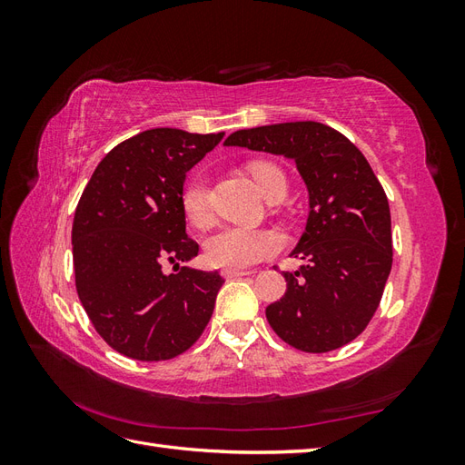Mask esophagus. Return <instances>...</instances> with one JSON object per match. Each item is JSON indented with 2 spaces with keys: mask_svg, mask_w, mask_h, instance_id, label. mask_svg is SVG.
Masks as SVG:
<instances>
[{
  "mask_svg": "<svg viewBox=\"0 0 465 465\" xmlns=\"http://www.w3.org/2000/svg\"><path fill=\"white\" fill-rule=\"evenodd\" d=\"M244 275H254V272H250V270H224L223 272V277H227V279L244 277Z\"/></svg>",
  "mask_w": 465,
  "mask_h": 465,
  "instance_id": "obj_1",
  "label": "esophagus"
}]
</instances>
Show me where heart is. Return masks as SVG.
<instances>
[{"label": "heart", "mask_w": 465, "mask_h": 465, "mask_svg": "<svg viewBox=\"0 0 465 465\" xmlns=\"http://www.w3.org/2000/svg\"><path fill=\"white\" fill-rule=\"evenodd\" d=\"M250 174L267 200L285 195L287 178L273 163L256 161L250 164ZM180 205L184 217L205 227L213 219L211 209L209 182L203 174H193L180 195ZM281 246V238L275 231L263 227H244V224H223L211 232L205 241V260L221 270H246L267 258H272Z\"/></svg>", "instance_id": "obj_1"}]
</instances>
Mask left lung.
Returning <instances> with one entry per match:
<instances>
[{
	"label": "left lung",
	"mask_w": 465,
	"mask_h": 465,
	"mask_svg": "<svg viewBox=\"0 0 465 465\" xmlns=\"http://www.w3.org/2000/svg\"><path fill=\"white\" fill-rule=\"evenodd\" d=\"M224 145L292 159L308 188L311 213L287 291L265 308L273 331L306 353H328L369 326L391 270L386 192L364 154L320 122H285L238 130Z\"/></svg>",
	"instance_id": "8db88e82"
}]
</instances>
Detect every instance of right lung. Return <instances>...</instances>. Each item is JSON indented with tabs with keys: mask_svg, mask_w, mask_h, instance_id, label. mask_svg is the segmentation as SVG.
I'll use <instances>...</instances> for the list:
<instances>
[{
	"mask_svg": "<svg viewBox=\"0 0 465 465\" xmlns=\"http://www.w3.org/2000/svg\"><path fill=\"white\" fill-rule=\"evenodd\" d=\"M224 134L157 128L98 163L75 209V287L98 335L135 361H168L200 340L224 279L180 267L198 256L180 205L186 173ZM175 263L164 274L162 263Z\"/></svg>",
	"mask_w": 465,
	"mask_h": 465,
	"instance_id": "add662e5",
	"label": "right lung"
}]
</instances>
